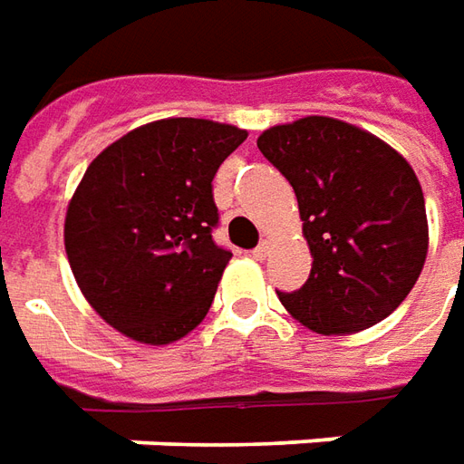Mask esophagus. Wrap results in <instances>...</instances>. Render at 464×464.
I'll list each match as a JSON object with an SVG mask.
<instances>
[{
	"mask_svg": "<svg viewBox=\"0 0 464 464\" xmlns=\"http://www.w3.org/2000/svg\"><path fill=\"white\" fill-rule=\"evenodd\" d=\"M267 250H270V242H267V239H263V242H260V245L252 250V257H255V260H265Z\"/></svg>",
	"mask_w": 464,
	"mask_h": 464,
	"instance_id": "esophagus-1",
	"label": "esophagus"
}]
</instances>
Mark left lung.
<instances>
[{
	"label": "left lung",
	"mask_w": 464,
	"mask_h": 464,
	"mask_svg": "<svg viewBox=\"0 0 464 464\" xmlns=\"http://www.w3.org/2000/svg\"><path fill=\"white\" fill-rule=\"evenodd\" d=\"M257 149L298 197L313 267L277 293L293 318L325 335L384 321L407 298L427 257V212L414 169L392 146L325 116L273 126Z\"/></svg>",
	"instance_id": "8db88e82"
}]
</instances>
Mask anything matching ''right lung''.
Wrapping results in <instances>:
<instances>
[{"label":"right lung","instance_id":"right-lung-1","mask_svg":"<svg viewBox=\"0 0 464 464\" xmlns=\"http://www.w3.org/2000/svg\"><path fill=\"white\" fill-rule=\"evenodd\" d=\"M245 139L227 123L164 118L92 159L67 207L65 252L105 324L164 346L204 321L232 257L212 239V181Z\"/></svg>","mask_w":464,"mask_h":464}]
</instances>
